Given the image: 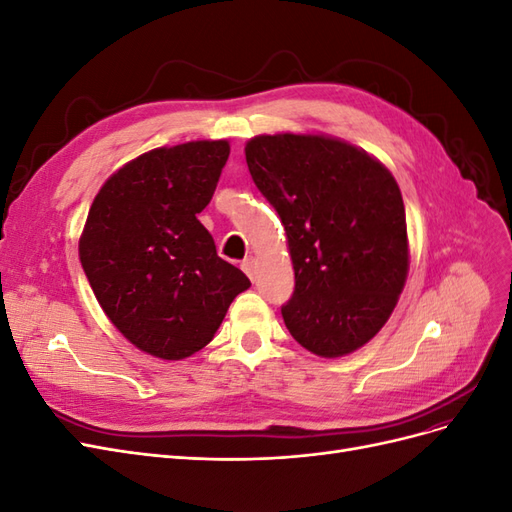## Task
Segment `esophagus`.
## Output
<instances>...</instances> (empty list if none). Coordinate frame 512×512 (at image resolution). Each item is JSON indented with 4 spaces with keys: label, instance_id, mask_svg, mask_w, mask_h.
I'll return each mask as SVG.
<instances>
[{
    "label": "esophagus",
    "instance_id": "obj_1",
    "mask_svg": "<svg viewBox=\"0 0 512 512\" xmlns=\"http://www.w3.org/2000/svg\"><path fill=\"white\" fill-rule=\"evenodd\" d=\"M241 269L247 273V277H250V280H256V258H254V256L245 258V260L241 262Z\"/></svg>",
    "mask_w": 512,
    "mask_h": 512
}]
</instances>
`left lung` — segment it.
Masks as SVG:
<instances>
[{
    "label": "left lung",
    "mask_w": 512,
    "mask_h": 512,
    "mask_svg": "<svg viewBox=\"0 0 512 512\" xmlns=\"http://www.w3.org/2000/svg\"><path fill=\"white\" fill-rule=\"evenodd\" d=\"M260 194L286 228L294 292L286 329L324 359L365 346L408 277L406 209L389 168L324 134H262L245 145Z\"/></svg>",
    "instance_id": "1"
}]
</instances>
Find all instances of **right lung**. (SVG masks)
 <instances>
[{"label":"right lung","mask_w":512,"mask_h":512,"mask_svg":"<svg viewBox=\"0 0 512 512\" xmlns=\"http://www.w3.org/2000/svg\"><path fill=\"white\" fill-rule=\"evenodd\" d=\"M228 141L160 147L121 166L91 203L79 256L100 307L138 350L179 361L205 348L252 284L198 222Z\"/></svg>","instance_id":"add662e5"}]
</instances>
